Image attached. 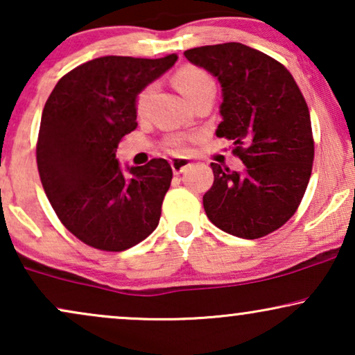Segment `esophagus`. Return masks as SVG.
Masks as SVG:
<instances>
[{
	"label": "esophagus",
	"instance_id": "1",
	"mask_svg": "<svg viewBox=\"0 0 355 355\" xmlns=\"http://www.w3.org/2000/svg\"><path fill=\"white\" fill-rule=\"evenodd\" d=\"M170 165H172V170L175 175L185 172V170L190 167L191 162L188 159H185V157H175V159L170 160Z\"/></svg>",
	"mask_w": 355,
	"mask_h": 355
}]
</instances>
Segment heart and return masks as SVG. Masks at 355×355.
Here are the masks:
<instances>
[{
  "label": "heart",
  "mask_w": 355,
  "mask_h": 355,
  "mask_svg": "<svg viewBox=\"0 0 355 355\" xmlns=\"http://www.w3.org/2000/svg\"><path fill=\"white\" fill-rule=\"evenodd\" d=\"M175 85L180 89V93L188 100H193L195 96H198L200 93L206 92V89H214V80L209 77V73H206L200 67L187 65L182 67L180 70L175 73ZM152 87H146L142 92H139L136 96V113L142 114L146 111L147 101H149ZM167 149L170 152H183L185 150V139L183 137H172L167 141Z\"/></svg>",
  "instance_id": "1"
}]
</instances>
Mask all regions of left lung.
<instances>
[{"label":"left lung","instance_id":"1","mask_svg":"<svg viewBox=\"0 0 355 355\" xmlns=\"http://www.w3.org/2000/svg\"><path fill=\"white\" fill-rule=\"evenodd\" d=\"M223 88L216 136L234 142L242 173L211 164L206 216L242 239L282 227L302 203L315 160L309 110L297 82L280 62L239 42L195 47L183 53Z\"/></svg>","mask_w":355,"mask_h":355}]
</instances>
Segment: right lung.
I'll list each match as a JSON object with an SVG mask.
<instances>
[{
	"mask_svg": "<svg viewBox=\"0 0 355 355\" xmlns=\"http://www.w3.org/2000/svg\"><path fill=\"white\" fill-rule=\"evenodd\" d=\"M177 58H95L65 73L46 101L35 146L40 182L60 223L89 248L121 252L159 224L172 167L152 159L124 175L116 149L137 128V93Z\"/></svg>",
	"mask_w": 355,
	"mask_h": 355,
	"instance_id": "add662e5",
	"label": "right lung"
}]
</instances>
